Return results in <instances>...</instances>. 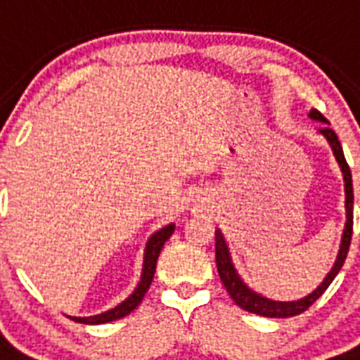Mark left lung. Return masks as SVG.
<instances>
[{"label":"left lung","instance_id":"left-lung-1","mask_svg":"<svg viewBox=\"0 0 360 360\" xmlns=\"http://www.w3.org/2000/svg\"><path fill=\"white\" fill-rule=\"evenodd\" d=\"M309 117L313 120H320V122H328L324 119V115L319 112L316 109L309 112ZM320 134L324 136L330 143V148L334 151L335 161L340 165V169L343 172V182H345V212H347V222L343 228L342 236V245L338 251V259H335L334 266L328 272V276L324 278V282L313 291L309 293L307 297L297 299V301H272L269 297H263L261 293H257L249 288L238 274L234 263H232V257L228 251L226 240L220 230H214V251H217V269H219V276L222 280V284L226 288L228 295L234 299V303L241 307L243 311L249 313L259 314V316H269V319H288V316H295V314L305 313L309 307L313 305L314 301L326 291V288L332 284V280L338 276V272L342 270L343 263H345V257H347L349 245H351V236H353V180H351V170L345 161V155H343L342 143L338 140L335 132L330 126H322Z\"/></svg>","mask_w":360,"mask_h":360}]
</instances>
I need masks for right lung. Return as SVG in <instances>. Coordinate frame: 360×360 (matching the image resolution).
Here are the masks:
<instances>
[{
    "mask_svg": "<svg viewBox=\"0 0 360 360\" xmlns=\"http://www.w3.org/2000/svg\"><path fill=\"white\" fill-rule=\"evenodd\" d=\"M174 232V224H169V226L161 228L159 232H155L151 238H149L148 245H146V253H143V269H141V278L138 288L132 291L130 297H126L120 305H117L111 311H105L101 314H94V316H72L75 322H80V324H105V322H112V320H119L126 314H130L140 305L143 295L148 293L149 285L153 282L155 266H157V259H159V253H161L165 241L169 240L170 236Z\"/></svg>",
    "mask_w": 360,
    "mask_h": 360,
    "instance_id": "right-lung-1",
    "label": "right lung"
}]
</instances>
